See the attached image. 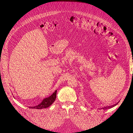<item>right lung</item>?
<instances>
[{"mask_svg":"<svg viewBox=\"0 0 133 133\" xmlns=\"http://www.w3.org/2000/svg\"><path fill=\"white\" fill-rule=\"evenodd\" d=\"M57 90H56L53 92V94H51V95L49 96V97L44 99L42 101V102L40 104H39L38 105H36V106H34V107H29V108H31V109H41L46 108L48 107H50L55 101V100L56 99V96H57Z\"/></svg>","mask_w":133,"mask_h":133,"instance_id":"obj_1","label":"right lung"}]
</instances>
